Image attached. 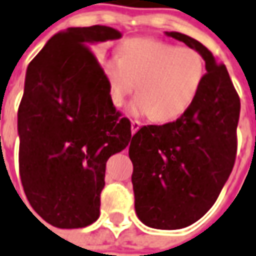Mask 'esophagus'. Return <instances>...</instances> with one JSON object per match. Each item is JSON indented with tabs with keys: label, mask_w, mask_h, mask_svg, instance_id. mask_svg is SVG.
<instances>
[{
	"label": "esophagus",
	"mask_w": 256,
	"mask_h": 256,
	"mask_svg": "<svg viewBox=\"0 0 256 256\" xmlns=\"http://www.w3.org/2000/svg\"><path fill=\"white\" fill-rule=\"evenodd\" d=\"M140 128H142V122L132 120V133H136Z\"/></svg>",
	"instance_id": "esophagus-1"
}]
</instances>
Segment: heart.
<instances>
[{"mask_svg": "<svg viewBox=\"0 0 256 256\" xmlns=\"http://www.w3.org/2000/svg\"><path fill=\"white\" fill-rule=\"evenodd\" d=\"M109 96L120 108L136 90L128 108L132 116H152L157 122L180 118L192 106L204 80L202 56L190 48H178L156 39H128L119 56L102 62Z\"/></svg>", "mask_w": 256, "mask_h": 256, "instance_id": "obj_1", "label": "heart"}]
</instances>
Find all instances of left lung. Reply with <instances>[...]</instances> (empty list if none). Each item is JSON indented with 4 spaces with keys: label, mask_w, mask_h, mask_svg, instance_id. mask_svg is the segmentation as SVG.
<instances>
[{
    "label": "left lung",
    "mask_w": 256,
    "mask_h": 256,
    "mask_svg": "<svg viewBox=\"0 0 256 256\" xmlns=\"http://www.w3.org/2000/svg\"><path fill=\"white\" fill-rule=\"evenodd\" d=\"M206 62V74L192 106L175 122L142 126L133 136L136 214L151 228L178 230L206 214L230 176L237 154L240 98L226 66L200 42L179 32Z\"/></svg>",
    "instance_id": "left-lung-1"
}]
</instances>
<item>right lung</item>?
Instances as JSON below:
<instances>
[{"mask_svg":"<svg viewBox=\"0 0 256 256\" xmlns=\"http://www.w3.org/2000/svg\"><path fill=\"white\" fill-rule=\"evenodd\" d=\"M102 25L56 33L26 70L18 110L19 172L26 198L57 228L99 217L106 161L132 140L90 46L120 39Z\"/></svg>","mask_w":256,"mask_h":256,"instance_id":"right-lung-1","label":"right lung"}]
</instances>
